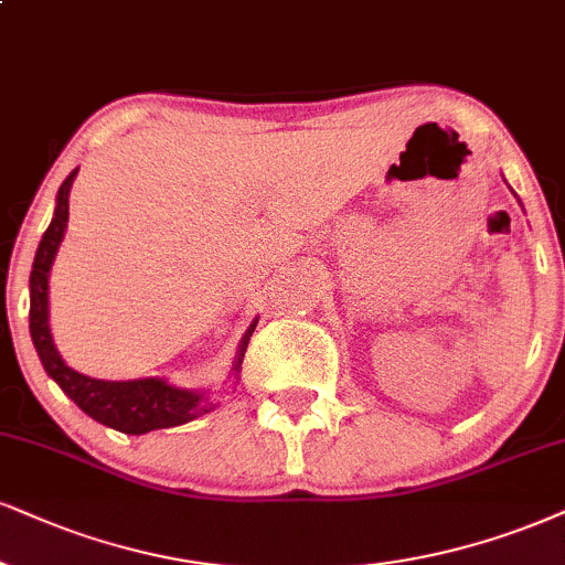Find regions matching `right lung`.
I'll return each instance as SVG.
<instances>
[{"instance_id": "obj_1", "label": "right lung", "mask_w": 565, "mask_h": 565, "mask_svg": "<svg viewBox=\"0 0 565 565\" xmlns=\"http://www.w3.org/2000/svg\"><path fill=\"white\" fill-rule=\"evenodd\" d=\"M78 170H73L60 185L57 193V209H54L52 225L41 235L36 259H33L31 269V338L36 345L41 364H44L46 374L57 385L65 390L67 398L78 403L81 411H86L90 419L99 424H107L125 435H146L151 429L178 427L196 416H204L214 408V403L204 398L201 393H191V390H178L167 385L164 380H130V382H107L94 380L86 374L70 369L57 348L52 343V332H49V269H52L54 256L62 238H65L67 214H70V185H73ZM256 324L248 327V332L241 340L238 359H235V372H241L243 356Z\"/></svg>"}]
</instances>
